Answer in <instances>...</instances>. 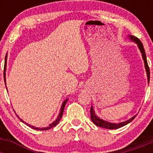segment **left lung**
<instances>
[{"label": "left lung", "mask_w": 153, "mask_h": 153, "mask_svg": "<svg viewBox=\"0 0 153 153\" xmlns=\"http://www.w3.org/2000/svg\"><path fill=\"white\" fill-rule=\"evenodd\" d=\"M128 38L131 40V41L134 42L135 44H137L138 48L140 49V52L142 53V56H143V59L144 60V65H145V69L146 71V74H147V79H148V83H149V78H150V72H149V68L148 66V63H147V60H146V52L145 50H144V47H143V44H142V42L140 41L137 37L134 36H132V35H128ZM136 116H134V117H132V118H130L129 120H126V121H124V122L122 123H110V122H107L106 120H102V119L100 118L99 117H97V115H96L95 111H94V109H93V106H91V109H90V118H91L92 121L96 126L100 127H102V128H106V129H119V128H121V127L127 125L128 123H129L130 122H132V120H134L135 117Z\"/></svg>", "instance_id": "8db88e82"}]
</instances>
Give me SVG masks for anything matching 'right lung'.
Listing matches in <instances>:
<instances>
[{
  "mask_svg": "<svg viewBox=\"0 0 153 153\" xmlns=\"http://www.w3.org/2000/svg\"><path fill=\"white\" fill-rule=\"evenodd\" d=\"M7 54H6V56H5V62H4V83L5 84H6V67H7ZM7 87V86H6ZM67 100H68V99H66L63 102V103H62L61 105V107H60V113H59V115H58L57 118L56 119V120H54L53 122L52 123L50 124L49 126L47 127H45V128H38V127H34L33 126H30L29 125V124L26 123L24 122V121H23L21 119L19 118V117L17 116V117H18L19 119H20V120L21 121H22L23 123H26L27 125L28 126L31 127L32 129H36V130H47V129H51V128H53V127H54L55 126H56L58 124V123L60 122V119L62 118V116H63V110H64V107H65V105H66V103H67Z\"/></svg>",
  "mask_w": 153,
  "mask_h": 153,
  "instance_id": "1",
  "label": "right lung"
}]
</instances>
